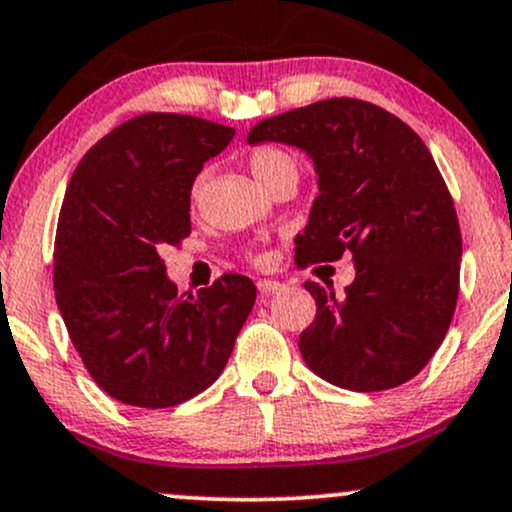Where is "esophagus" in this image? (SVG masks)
Here are the masks:
<instances>
[{
	"label": "esophagus",
	"instance_id": "esophagus-1",
	"mask_svg": "<svg viewBox=\"0 0 512 512\" xmlns=\"http://www.w3.org/2000/svg\"><path fill=\"white\" fill-rule=\"evenodd\" d=\"M282 287H285V285H282L280 280H258V292H261L263 296L280 292Z\"/></svg>",
	"mask_w": 512,
	"mask_h": 512
}]
</instances>
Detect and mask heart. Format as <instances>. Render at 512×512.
I'll use <instances>...</instances> for the list:
<instances>
[{
  "label": "heart",
  "mask_w": 512,
  "mask_h": 512,
  "mask_svg": "<svg viewBox=\"0 0 512 512\" xmlns=\"http://www.w3.org/2000/svg\"><path fill=\"white\" fill-rule=\"evenodd\" d=\"M249 168L261 185H268V182H273L275 178H280V175L285 173H296V163L292 156L277 147H258L254 154L249 156ZM199 189L201 185L197 182V185L192 187L194 201L199 197Z\"/></svg>",
  "instance_id": "b5f03b06"
}]
</instances>
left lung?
<instances>
[{"label": "left lung", "instance_id": "left-lung-1", "mask_svg": "<svg viewBox=\"0 0 512 512\" xmlns=\"http://www.w3.org/2000/svg\"><path fill=\"white\" fill-rule=\"evenodd\" d=\"M251 147L301 149L318 175L296 261L353 254L356 280L306 282L315 320L299 337L308 368L351 391L399 387L444 342L458 301L463 242L437 163L406 123L361 99H325L266 118Z\"/></svg>", "mask_w": 512, "mask_h": 512}]
</instances>
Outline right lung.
I'll return each mask as SVG.
<instances>
[{"instance_id": "obj_1", "label": "right lung", "mask_w": 512, "mask_h": 512, "mask_svg": "<svg viewBox=\"0 0 512 512\" xmlns=\"http://www.w3.org/2000/svg\"><path fill=\"white\" fill-rule=\"evenodd\" d=\"M235 128L144 113L82 156L63 199L54 292L75 351L116 401L168 408L211 387L256 301L244 275L182 294L159 251L185 239L192 185Z\"/></svg>"}]
</instances>
